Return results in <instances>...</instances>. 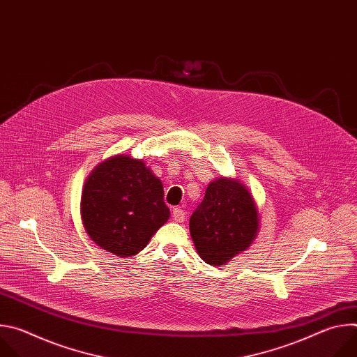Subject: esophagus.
Masks as SVG:
<instances>
[{
    "label": "esophagus",
    "instance_id": "esophagus-1",
    "mask_svg": "<svg viewBox=\"0 0 357 357\" xmlns=\"http://www.w3.org/2000/svg\"><path fill=\"white\" fill-rule=\"evenodd\" d=\"M172 218L175 222L178 223H182L185 220V211L181 209V208H174L172 211Z\"/></svg>",
    "mask_w": 357,
    "mask_h": 357
}]
</instances>
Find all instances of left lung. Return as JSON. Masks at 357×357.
<instances>
[{
  "label": "left lung",
  "mask_w": 357,
  "mask_h": 357,
  "mask_svg": "<svg viewBox=\"0 0 357 357\" xmlns=\"http://www.w3.org/2000/svg\"><path fill=\"white\" fill-rule=\"evenodd\" d=\"M259 222L248 189L237 179L220 176L208 185L190 216L189 230L199 257L211 266H223L250 247Z\"/></svg>",
  "instance_id": "obj_1"
}]
</instances>
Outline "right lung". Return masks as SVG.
<instances>
[{
    "mask_svg": "<svg viewBox=\"0 0 357 357\" xmlns=\"http://www.w3.org/2000/svg\"><path fill=\"white\" fill-rule=\"evenodd\" d=\"M89 237L119 257H131L169 219L164 186L141 160L114 155L87 176L80 202Z\"/></svg>",
    "mask_w": 357,
    "mask_h": 357,
    "instance_id": "add662e5",
    "label": "right lung"
}]
</instances>
